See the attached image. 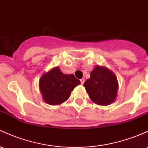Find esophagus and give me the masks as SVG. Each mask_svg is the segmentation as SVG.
Masks as SVG:
<instances>
[{"instance_id": "34e87169", "label": "esophagus", "mask_w": 148, "mask_h": 148, "mask_svg": "<svg viewBox=\"0 0 148 148\" xmlns=\"http://www.w3.org/2000/svg\"><path fill=\"white\" fill-rule=\"evenodd\" d=\"M80 81H81V84H82V85H83V84H84V82H85V79H82Z\"/></svg>"}]
</instances>
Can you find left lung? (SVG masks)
Here are the masks:
<instances>
[{"label": "left lung", "instance_id": "8db88e82", "mask_svg": "<svg viewBox=\"0 0 148 148\" xmlns=\"http://www.w3.org/2000/svg\"><path fill=\"white\" fill-rule=\"evenodd\" d=\"M84 84L89 98L94 103L107 106L117 97L119 83L112 71L105 66L96 65Z\"/></svg>", "mask_w": 148, "mask_h": 148}]
</instances>
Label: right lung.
I'll return each instance as SVG.
<instances>
[{"instance_id": "right-lung-1", "label": "right lung", "mask_w": 148, "mask_h": 148, "mask_svg": "<svg viewBox=\"0 0 148 148\" xmlns=\"http://www.w3.org/2000/svg\"><path fill=\"white\" fill-rule=\"evenodd\" d=\"M81 84L74 74H65L58 66L43 73L39 79V90L45 103L58 105L69 99L71 92Z\"/></svg>"}]
</instances>
